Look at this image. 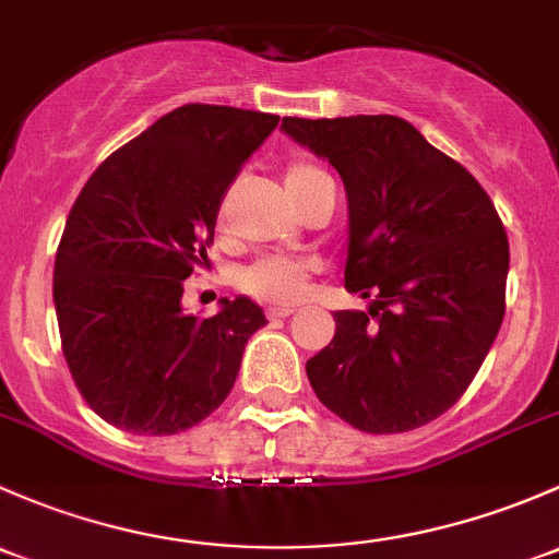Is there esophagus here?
Here are the masks:
<instances>
[{
    "label": "esophagus",
    "instance_id": "1",
    "mask_svg": "<svg viewBox=\"0 0 559 559\" xmlns=\"http://www.w3.org/2000/svg\"><path fill=\"white\" fill-rule=\"evenodd\" d=\"M293 312H296V309H293V307H269L266 309V318L269 320H285V318H290Z\"/></svg>",
    "mask_w": 559,
    "mask_h": 559
}]
</instances>
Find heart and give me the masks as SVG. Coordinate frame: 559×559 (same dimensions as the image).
<instances>
[{
    "label": "heart",
    "mask_w": 559,
    "mask_h": 559,
    "mask_svg": "<svg viewBox=\"0 0 559 559\" xmlns=\"http://www.w3.org/2000/svg\"><path fill=\"white\" fill-rule=\"evenodd\" d=\"M328 177L325 171L312 164H293L285 175V193L287 199H296L309 182ZM309 263L307 261H293V258H277L269 255L261 261L250 263L245 272L239 274V287L250 293L252 298L266 304H290L301 296L304 285L309 280Z\"/></svg>",
    "instance_id": "1"
}]
</instances>
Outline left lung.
Wrapping results in <instances>:
<instances>
[{"mask_svg":"<svg viewBox=\"0 0 559 559\" xmlns=\"http://www.w3.org/2000/svg\"><path fill=\"white\" fill-rule=\"evenodd\" d=\"M347 191L344 287L368 312L333 314L307 377L366 433L428 425L476 377L506 309L509 239L485 188L395 115L282 118Z\"/></svg>","mask_w":559,"mask_h":559,"instance_id":"obj_1","label":"left lung"}]
</instances>
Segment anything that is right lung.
Wrapping results in <instances>:
<instances>
[{"label": "right lung", "instance_id": "add662e5", "mask_svg": "<svg viewBox=\"0 0 559 559\" xmlns=\"http://www.w3.org/2000/svg\"><path fill=\"white\" fill-rule=\"evenodd\" d=\"M252 109L186 105L91 175L56 252L61 349L80 395L126 433L171 436L231 393L266 314L247 296L199 320L182 282L206 266L223 193L277 129Z\"/></svg>", "mask_w": 559, "mask_h": 559}]
</instances>
